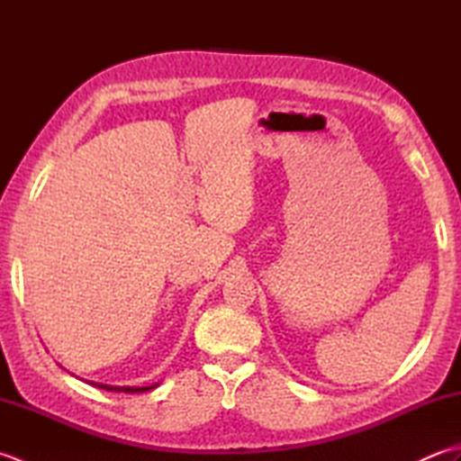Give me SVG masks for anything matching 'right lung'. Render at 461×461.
Returning a JSON list of instances; mask_svg holds the SVG:
<instances>
[{
    "label": "right lung",
    "mask_w": 461,
    "mask_h": 461,
    "mask_svg": "<svg viewBox=\"0 0 461 461\" xmlns=\"http://www.w3.org/2000/svg\"><path fill=\"white\" fill-rule=\"evenodd\" d=\"M93 386H96V388H104V390H111V393H146V390H152V388H156V384L154 386H106V384H99V382H91Z\"/></svg>",
    "instance_id": "1"
}]
</instances>
